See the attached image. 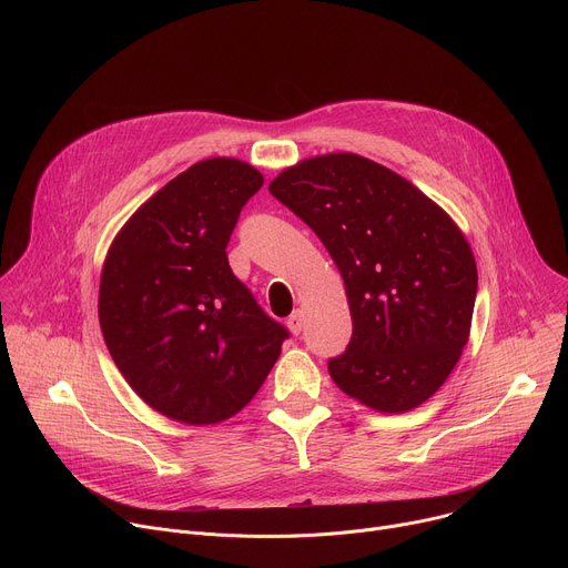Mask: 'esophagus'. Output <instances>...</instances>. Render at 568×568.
I'll use <instances>...</instances> for the list:
<instances>
[{"instance_id":"34e87169","label":"esophagus","mask_w":568,"mask_h":568,"mask_svg":"<svg viewBox=\"0 0 568 568\" xmlns=\"http://www.w3.org/2000/svg\"><path fill=\"white\" fill-rule=\"evenodd\" d=\"M303 312L301 310H294L292 314H290V318H287V328H290V333L292 335H298L301 331H303Z\"/></svg>"}]
</instances>
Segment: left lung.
Listing matches in <instances>:
<instances>
[{"label": "left lung", "instance_id": "obj_1", "mask_svg": "<svg viewBox=\"0 0 568 568\" xmlns=\"http://www.w3.org/2000/svg\"><path fill=\"white\" fill-rule=\"evenodd\" d=\"M270 193L333 256L353 316L335 384L379 414L420 407L469 339L476 261L458 224L409 180L355 152L285 169Z\"/></svg>", "mask_w": 568, "mask_h": 568}]
</instances>
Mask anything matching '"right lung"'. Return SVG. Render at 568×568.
Segmentation results:
<instances>
[{
    "label": "right lung",
    "mask_w": 568,
    "mask_h": 568,
    "mask_svg": "<svg viewBox=\"0 0 568 568\" xmlns=\"http://www.w3.org/2000/svg\"><path fill=\"white\" fill-rule=\"evenodd\" d=\"M247 161L211 156L145 200L108 250L99 321L132 390L161 416L204 427L267 379L287 331L226 261L240 209L263 186Z\"/></svg>",
    "instance_id": "obj_1"
}]
</instances>
